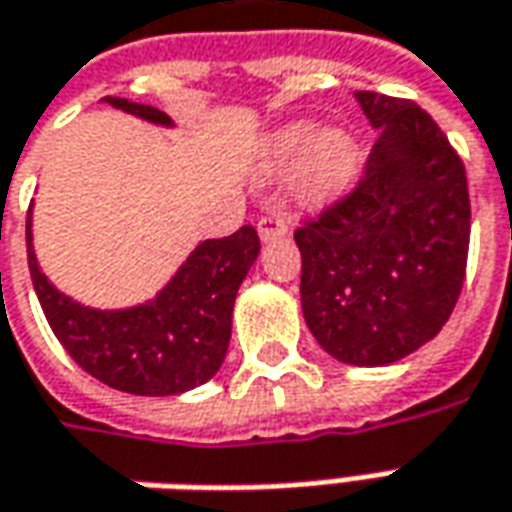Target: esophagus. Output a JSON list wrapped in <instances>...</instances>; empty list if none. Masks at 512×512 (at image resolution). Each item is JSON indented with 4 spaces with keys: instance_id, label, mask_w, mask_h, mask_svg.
I'll return each mask as SVG.
<instances>
[{
    "instance_id": "obj_1",
    "label": "esophagus",
    "mask_w": 512,
    "mask_h": 512,
    "mask_svg": "<svg viewBox=\"0 0 512 512\" xmlns=\"http://www.w3.org/2000/svg\"><path fill=\"white\" fill-rule=\"evenodd\" d=\"M256 228H259V239L262 242H273V239H279V236L287 233V219L281 214H264Z\"/></svg>"
}]
</instances>
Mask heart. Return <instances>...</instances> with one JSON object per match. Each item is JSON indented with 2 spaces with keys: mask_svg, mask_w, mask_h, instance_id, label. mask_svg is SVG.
I'll use <instances>...</instances> for the list:
<instances>
[{
  "mask_svg": "<svg viewBox=\"0 0 512 512\" xmlns=\"http://www.w3.org/2000/svg\"><path fill=\"white\" fill-rule=\"evenodd\" d=\"M267 171L296 168V191L304 200H329L349 188L358 171V146L344 129L321 132L318 123H290L270 137Z\"/></svg>",
  "mask_w": 512,
  "mask_h": 512,
  "instance_id": "b5f03b06",
  "label": "heart"
}]
</instances>
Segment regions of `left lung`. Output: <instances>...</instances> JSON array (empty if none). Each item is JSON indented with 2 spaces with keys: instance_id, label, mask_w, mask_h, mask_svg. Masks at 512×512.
<instances>
[{
  "instance_id": "left-lung-1",
  "label": "left lung",
  "mask_w": 512,
  "mask_h": 512,
  "mask_svg": "<svg viewBox=\"0 0 512 512\" xmlns=\"http://www.w3.org/2000/svg\"><path fill=\"white\" fill-rule=\"evenodd\" d=\"M380 129L355 191L301 225V310L349 366H389L428 344L462 293L471 200L465 166L423 109L355 92Z\"/></svg>"
}]
</instances>
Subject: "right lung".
<instances>
[{
  "instance_id": "1",
  "label": "right lung",
  "mask_w": 512,
  "mask_h": 512,
  "mask_svg": "<svg viewBox=\"0 0 512 512\" xmlns=\"http://www.w3.org/2000/svg\"><path fill=\"white\" fill-rule=\"evenodd\" d=\"M104 104L171 129L154 106L126 98ZM33 205L27 211V267L47 324L70 358L106 386L143 397L183 394L219 372L231 344L233 301L259 256L250 225L225 239H205L149 301L123 310H95L64 296L41 273L33 250Z\"/></svg>"
}]
</instances>
